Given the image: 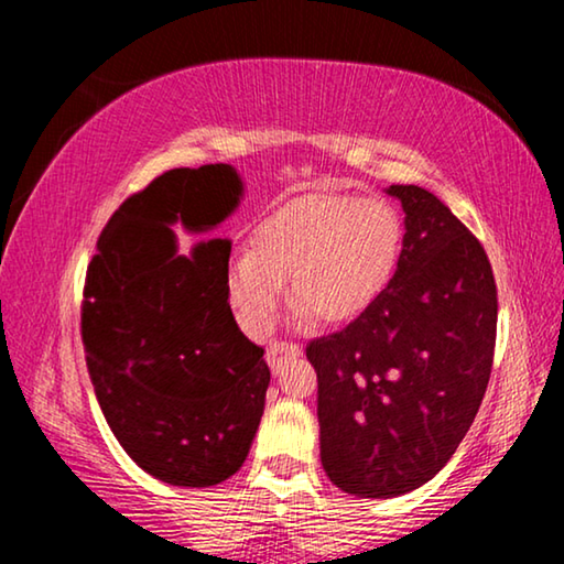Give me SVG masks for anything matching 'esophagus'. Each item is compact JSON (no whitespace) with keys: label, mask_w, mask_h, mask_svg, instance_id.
<instances>
[{"label":"esophagus","mask_w":564,"mask_h":564,"mask_svg":"<svg viewBox=\"0 0 564 564\" xmlns=\"http://www.w3.org/2000/svg\"><path fill=\"white\" fill-rule=\"evenodd\" d=\"M291 356H299V346H295V343H291V340H275V343H271L269 350H265V360H269V366L273 370Z\"/></svg>","instance_id":"obj_1"}]
</instances>
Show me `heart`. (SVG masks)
<instances>
[{"mask_svg":"<svg viewBox=\"0 0 564 564\" xmlns=\"http://www.w3.org/2000/svg\"><path fill=\"white\" fill-rule=\"evenodd\" d=\"M403 238L400 212L380 196H295L253 228L251 251L228 273V301L246 333L265 336L291 279L301 316L352 321L388 289Z\"/></svg>","mask_w":564,"mask_h":564,"instance_id":"1","label":"heart"}]
</instances>
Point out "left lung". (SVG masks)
Segmentation results:
<instances>
[{"mask_svg": "<svg viewBox=\"0 0 564 564\" xmlns=\"http://www.w3.org/2000/svg\"><path fill=\"white\" fill-rule=\"evenodd\" d=\"M388 194L405 212L395 275L366 313L305 346L323 470L358 498H395L443 470L488 390L498 336L482 243L431 191Z\"/></svg>", "mask_w": 564, "mask_h": 564, "instance_id": "1", "label": "left lung"}]
</instances>
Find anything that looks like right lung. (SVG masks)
<instances>
[{
	"mask_svg": "<svg viewBox=\"0 0 564 564\" xmlns=\"http://www.w3.org/2000/svg\"><path fill=\"white\" fill-rule=\"evenodd\" d=\"M241 188L228 164L156 176L113 212L84 281L82 340L101 413L141 470L181 488L243 465L271 380L228 305L231 241L178 256L171 231L221 224Z\"/></svg>",
	"mask_w": 564,
	"mask_h": 564,
	"instance_id": "add662e5",
	"label": "right lung"
}]
</instances>
